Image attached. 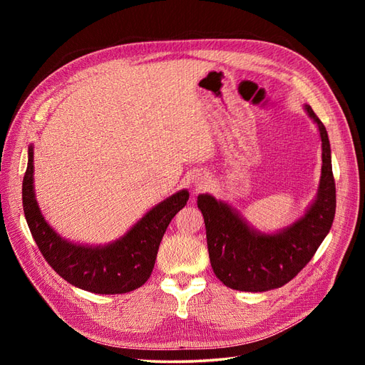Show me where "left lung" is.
<instances>
[{
    "label": "left lung",
    "instance_id": "left-lung-1",
    "mask_svg": "<svg viewBox=\"0 0 365 365\" xmlns=\"http://www.w3.org/2000/svg\"><path fill=\"white\" fill-rule=\"evenodd\" d=\"M318 125L323 143V169L315 202L300 220L283 233L264 236L252 231L227 204L213 196H197L207 247L216 277L231 289L263 292L291 282L311 262L334 224L336 189L329 137L322 120L306 105Z\"/></svg>",
    "mask_w": 365,
    "mask_h": 365
}]
</instances>
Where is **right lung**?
I'll return each mask as SVG.
<instances>
[{
  "mask_svg": "<svg viewBox=\"0 0 365 365\" xmlns=\"http://www.w3.org/2000/svg\"><path fill=\"white\" fill-rule=\"evenodd\" d=\"M189 201L181 190L163 201L129 233L108 247H77L59 237L43 220L33 193V148L23 180V207L30 233L43 259L62 279L94 294L130 292L150 277L160 242L173 216Z\"/></svg>",
  "mask_w": 365,
  "mask_h": 365,
  "instance_id": "1",
  "label": "right lung"
}]
</instances>
